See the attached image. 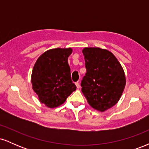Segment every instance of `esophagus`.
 Wrapping results in <instances>:
<instances>
[{"instance_id": "esophagus-1", "label": "esophagus", "mask_w": 149, "mask_h": 149, "mask_svg": "<svg viewBox=\"0 0 149 149\" xmlns=\"http://www.w3.org/2000/svg\"><path fill=\"white\" fill-rule=\"evenodd\" d=\"M76 85L77 88H78V89H79L80 88V85L79 82H77V83H76Z\"/></svg>"}]
</instances>
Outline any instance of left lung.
<instances>
[{
    "mask_svg": "<svg viewBox=\"0 0 149 149\" xmlns=\"http://www.w3.org/2000/svg\"><path fill=\"white\" fill-rule=\"evenodd\" d=\"M87 72L81 83L82 92L94 109L104 112L120 100L126 84L124 70L114 54L100 47H85Z\"/></svg>",
    "mask_w": 149,
    "mask_h": 149,
    "instance_id": "left-lung-1",
    "label": "left lung"
}]
</instances>
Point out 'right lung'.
<instances>
[{
    "mask_svg": "<svg viewBox=\"0 0 149 149\" xmlns=\"http://www.w3.org/2000/svg\"><path fill=\"white\" fill-rule=\"evenodd\" d=\"M72 51L71 47L48 49L34 64L31 80L32 88L40 102L50 109L64 104L76 90L68 63Z\"/></svg>",
    "mask_w": 149,
    "mask_h": 149,
    "instance_id": "right-lung-1",
    "label": "right lung"
}]
</instances>
